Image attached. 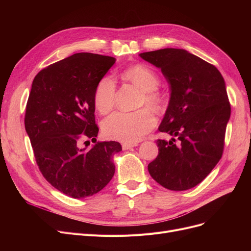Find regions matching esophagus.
I'll list each match as a JSON object with an SVG mask.
<instances>
[{
    "label": "esophagus",
    "instance_id": "obj_1",
    "mask_svg": "<svg viewBox=\"0 0 251 251\" xmlns=\"http://www.w3.org/2000/svg\"><path fill=\"white\" fill-rule=\"evenodd\" d=\"M136 146H137V143H126V142H124L122 144V149H123V151H127V150H130L131 148H134Z\"/></svg>",
    "mask_w": 251,
    "mask_h": 251
}]
</instances>
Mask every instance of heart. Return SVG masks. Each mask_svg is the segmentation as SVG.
Here are the masks:
<instances>
[{
	"label": "heart",
	"instance_id": "b5f03b06",
	"mask_svg": "<svg viewBox=\"0 0 251 251\" xmlns=\"http://www.w3.org/2000/svg\"><path fill=\"white\" fill-rule=\"evenodd\" d=\"M126 80L135 84L143 91L142 102H146L153 110L162 107L163 98L155 88L160 83L157 74L142 64L133 65L122 72ZM116 83L110 76L101 78L95 91V105L97 110L105 114L110 112L115 102ZM155 119L148 109L134 112H115L103 120L101 129L103 134L115 140L126 143L139 141L153 128Z\"/></svg>",
	"mask_w": 251,
	"mask_h": 251
}]
</instances>
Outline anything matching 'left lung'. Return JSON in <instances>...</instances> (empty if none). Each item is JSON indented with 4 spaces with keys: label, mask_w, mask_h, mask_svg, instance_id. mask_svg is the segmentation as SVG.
Returning a JSON list of instances; mask_svg holds the SVG:
<instances>
[{
    "label": "left lung",
    "mask_w": 251,
    "mask_h": 251,
    "mask_svg": "<svg viewBox=\"0 0 251 251\" xmlns=\"http://www.w3.org/2000/svg\"><path fill=\"white\" fill-rule=\"evenodd\" d=\"M139 56L161 69L170 87L159 130L173 137L156 141L159 154L149 172L167 189L193 188L222 157L231 115L225 80L214 65L186 50L167 48Z\"/></svg>",
    "instance_id": "1"
}]
</instances>
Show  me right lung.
Listing matches in <instances>:
<instances>
[{"label":"right lung","instance_id":"add662e5","mask_svg":"<svg viewBox=\"0 0 251 251\" xmlns=\"http://www.w3.org/2000/svg\"><path fill=\"white\" fill-rule=\"evenodd\" d=\"M115 62L77 52L38 72L31 85L24 124L36 164L51 186L73 199L107 185L115 174L114 155L122 151L117 141L98 142L90 150L79 146L84 138L97 140L95 91Z\"/></svg>","mask_w":251,"mask_h":251}]
</instances>
